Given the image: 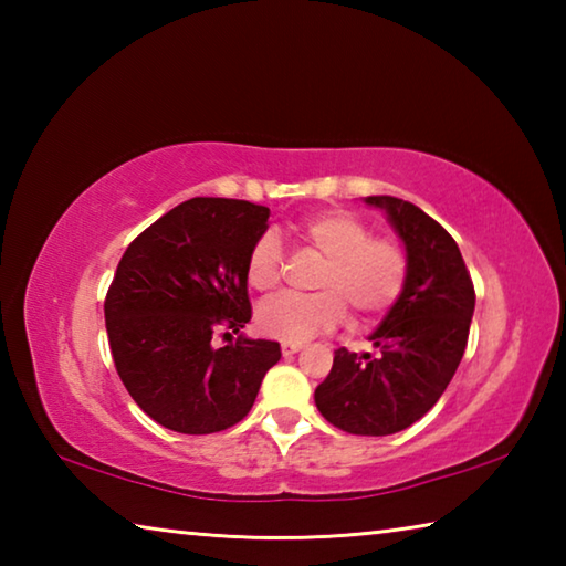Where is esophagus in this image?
I'll list each match as a JSON object with an SVG mask.
<instances>
[{
  "label": "esophagus",
  "instance_id": "esophagus-1",
  "mask_svg": "<svg viewBox=\"0 0 566 566\" xmlns=\"http://www.w3.org/2000/svg\"><path fill=\"white\" fill-rule=\"evenodd\" d=\"M302 347H304L302 342H282V354L284 357H292V354L302 352Z\"/></svg>",
  "mask_w": 566,
  "mask_h": 566
}]
</instances>
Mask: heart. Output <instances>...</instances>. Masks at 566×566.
Segmentation results:
<instances>
[{
  "label": "heart",
  "instance_id": "1",
  "mask_svg": "<svg viewBox=\"0 0 566 566\" xmlns=\"http://www.w3.org/2000/svg\"><path fill=\"white\" fill-rule=\"evenodd\" d=\"M302 237L327 262L317 276V294H276L256 310L264 337L306 342L337 327L349 310L359 319H377L405 292L407 252L395 239L371 237V229L349 212H324L302 224ZM282 242L266 229L249 247L244 274L256 292H270L282 276Z\"/></svg>",
  "mask_w": 566,
  "mask_h": 566
}]
</instances>
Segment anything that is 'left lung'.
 <instances>
[{"label":"left lung","mask_w":566,"mask_h":566,"mask_svg":"<svg viewBox=\"0 0 566 566\" xmlns=\"http://www.w3.org/2000/svg\"><path fill=\"white\" fill-rule=\"evenodd\" d=\"M381 209L407 252V284L369 334L377 357L337 349L314 405L349 434L387 437L419 421L444 395L464 357L474 286L447 229L397 197H364Z\"/></svg>","instance_id":"obj_1"}]
</instances>
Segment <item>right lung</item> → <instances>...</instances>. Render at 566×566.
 <instances>
[{
  "label": "right lung",
  "mask_w": 566,
  "mask_h": 566,
  "mask_svg": "<svg viewBox=\"0 0 566 566\" xmlns=\"http://www.w3.org/2000/svg\"><path fill=\"white\" fill-rule=\"evenodd\" d=\"M270 209L195 197L147 227L119 260L104 302L109 349L124 387L157 424L212 434L242 421L282 357L276 342L242 334L252 319L247 254ZM239 333L214 348L213 332Z\"/></svg>",
  "instance_id": "obj_1"
}]
</instances>
